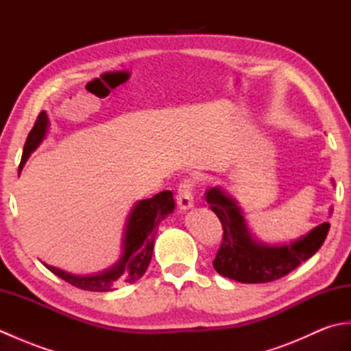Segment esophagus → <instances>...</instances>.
<instances>
[{
  "label": "esophagus",
  "instance_id": "1",
  "mask_svg": "<svg viewBox=\"0 0 351 351\" xmlns=\"http://www.w3.org/2000/svg\"><path fill=\"white\" fill-rule=\"evenodd\" d=\"M193 187H195V182L191 180H184L180 184V187H178L176 202L181 210H189L195 204V200H193Z\"/></svg>",
  "mask_w": 351,
  "mask_h": 351
}]
</instances>
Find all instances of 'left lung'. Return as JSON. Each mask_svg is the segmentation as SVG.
Listing matches in <instances>:
<instances>
[{"label":"left lung","instance_id":"left-lung-1","mask_svg":"<svg viewBox=\"0 0 351 351\" xmlns=\"http://www.w3.org/2000/svg\"><path fill=\"white\" fill-rule=\"evenodd\" d=\"M205 199L223 226L221 245L213 261L215 271L243 283H265L287 276L315 255L330 229V223L324 221L299 241L270 247L253 240L241 210L225 191L210 189Z\"/></svg>","mask_w":351,"mask_h":351}]
</instances>
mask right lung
I'll return each instance as SVG.
<instances>
[{"mask_svg":"<svg viewBox=\"0 0 351 351\" xmlns=\"http://www.w3.org/2000/svg\"><path fill=\"white\" fill-rule=\"evenodd\" d=\"M47 128V113L40 111L33 130L29 131L27 137L19 171L24 167L29 154H32L45 138ZM173 210L175 199L173 193L170 190L161 191L151 199L140 200V202L132 208L128 221H126L123 253L121 259H119V263L111 267L110 270L101 274L73 276L63 270H58L56 267H51L47 264H45V267L56 276H58V278H62L63 280L71 283V285L84 291H95V293H107V291H113L119 285H122V283L136 282L145 274L146 268L152 259L156 228H158L160 221Z\"/></svg>","mask_w":351,"mask_h":351,"instance_id":"obj_1","label":"right lung"}]
</instances>
